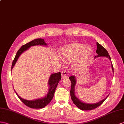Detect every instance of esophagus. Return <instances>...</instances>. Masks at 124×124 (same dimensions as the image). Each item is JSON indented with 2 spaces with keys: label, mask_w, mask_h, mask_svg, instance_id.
<instances>
[{
  "label": "esophagus",
  "mask_w": 124,
  "mask_h": 124,
  "mask_svg": "<svg viewBox=\"0 0 124 124\" xmlns=\"http://www.w3.org/2000/svg\"><path fill=\"white\" fill-rule=\"evenodd\" d=\"M61 76H62V78H68V73L66 71H64L62 72L61 73Z\"/></svg>",
  "instance_id": "obj_1"
}]
</instances>
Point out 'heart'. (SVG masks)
<instances>
[{
  "label": "heart",
  "instance_id": "1",
  "mask_svg": "<svg viewBox=\"0 0 124 124\" xmlns=\"http://www.w3.org/2000/svg\"><path fill=\"white\" fill-rule=\"evenodd\" d=\"M92 47L83 43H73L65 46L61 50L62 58L66 61H72L77 57L72 64V68L78 69L89 59L92 53Z\"/></svg>",
  "mask_w": 124,
  "mask_h": 124
}]
</instances>
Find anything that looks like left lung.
<instances>
[{
    "instance_id": "1",
    "label": "left lung",
    "mask_w": 124,
    "mask_h": 124,
    "mask_svg": "<svg viewBox=\"0 0 124 124\" xmlns=\"http://www.w3.org/2000/svg\"><path fill=\"white\" fill-rule=\"evenodd\" d=\"M96 46H97V50L96 51V53H97V55L95 56V58H97L98 57L100 56H105L106 58H108L110 61L111 60L110 57L109 55L108 52H107V51L104 48V47L101 46L100 44L98 43L97 42H96ZM112 65V69L113 72H114V69L113 66L112 65V63L111 64ZM71 82V87L70 90V95L71 99L73 101V102L77 106L78 108H80L81 110H92L95 108H96L97 107L100 106L102 104L104 101H105V100L109 96V95H108L106 98H105L104 99L101 100L100 101H98V103H93V104H90V103H86L83 101H81L80 100H79L75 94V86L77 83V79L74 75H72L71 77L69 78Z\"/></svg>"
}]
</instances>
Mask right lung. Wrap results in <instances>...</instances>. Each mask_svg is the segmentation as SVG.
<instances>
[{
    "label": "right lung",
    "mask_w": 124,
    "mask_h": 124,
    "mask_svg": "<svg viewBox=\"0 0 124 124\" xmlns=\"http://www.w3.org/2000/svg\"><path fill=\"white\" fill-rule=\"evenodd\" d=\"M46 46L47 44L46 43L44 40L42 39H36L31 41V42L28 43L24 45H23L18 51V52L15 56V58L12 63L11 66V70L14 67L16 63L18 58L22 53L28 50L32 46ZM61 73L58 72L57 73H53L50 75L48 81V85H49V91L47 92V94L45 96L36 99L34 100H27L23 99L19 96L18 94L16 93L15 91L16 94H17L19 98L21 101L26 106L32 108H42L45 106H46L48 104L54 96V94L56 88L57 87L59 81L61 80Z\"/></svg>",
    "instance_id": "obj_1"
}]
</instances>
